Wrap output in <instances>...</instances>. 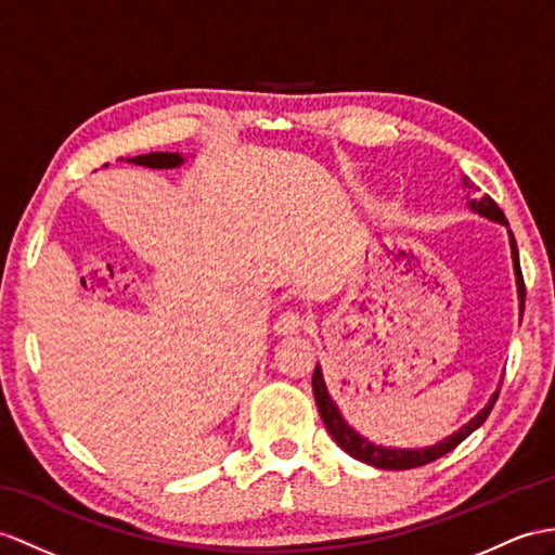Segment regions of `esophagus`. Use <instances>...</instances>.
Wrapping results in <instances>:
<instances>
[{"label": "esophagus", "mask_w": 555, "mask_h": 555, "mask_svg": "<svg viewBox=\"0 0 555 555\" xmlns=\"http://www.w3.org/2000/svg\"><path fill=\"white\" fill-rule=\"evenodd\" d=\"M306 327V318L299 313V310H285V313H280L273 330L282 336H292V334H299Z\"/></svg>", "instance_id": "34e87169"}]
</instances>
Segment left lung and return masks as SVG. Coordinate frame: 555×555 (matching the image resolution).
I'll return each instance as SVG.
<instances>
[{
  "instance_id": "8db88e82",
  "label": "left lung",
  "mask_w": 555,
  "mask_h": 555,
  "mask_svg": "<svg viewBox=\"0 0 555 555\" xmlns=\"http://www.w3.org/2000/svg\"><path fill=\"white\" fill-rule=\"evenodd\" d=\"M464 188H468L470 191H476V185H473L468 179H464ZM470 211H476L480 216H485V219L490 221H496L502 225H508L506 223V216L504 211L496 207V202L490 197V195H482V197H476L468 202ZM508 237H511V256H513V270H516V282H518V299H520V313L525 310V282H522V273H520V259H518V247H516V237H513V233L508 231ZM313 396H315V402H318V410H320V416L324 426H327L330 436L334 438V442L339 444V448L350 454L353 459H358V462L362 464H370L374 468H386V470H404V468H416V466H426L430 462H436V459H440L442 454L452 452L459 442H464L473 430L480 428L485 418L490 416L494 402H496V393L490 398V402L485 404V408L470 418V422L466 426H462L456 430V434L448 436L444 440H440L438 444H434V448H418V450H398V448H382V444H374L370 442L367 438H362L356 428H350L346 424V418L341 416L339 408H336V402L332 400V396L327 393V386H324V379H322V367L320 364H315V372H313Z\"/></svg>"
}]
</instances>
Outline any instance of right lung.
I'll use <instances>...</instances> for the list:
<instances>
[{
	"label": "right lung",
	"mask_w": 555,
	"mask_h": 555,
	"mask_svg": "<svg viewBox=\"0 0 555 555\" xmlns=\"http://www.w3.org/2000/svg\"><path fill=\"white\" fill-rule=\"evenodd\" d=\"M127 162H133V165H139V167H151V169H176L183 165V155H179V153H147V155L129 157Z\"/></svg>",
	"instance_id": "right-lung-1"
}]
</instances>
